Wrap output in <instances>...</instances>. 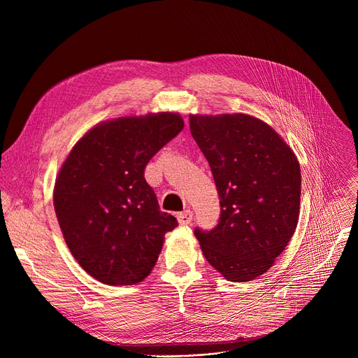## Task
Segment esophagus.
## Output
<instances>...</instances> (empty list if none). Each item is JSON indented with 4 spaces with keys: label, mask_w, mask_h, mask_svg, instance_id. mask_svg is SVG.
I'll return each instance as SVG.
<instances>
[{
    "label": "esophagus",
    "mask_w": 358,
    "mask_h": 358,
    "mask_svg": "<svg viewBox=\"0 0 358 358\" xmlns=\"http://www.w3.org/2000/svg\"><path fill=\"white\" fill-rule=\"evenodd\" d=\"M177 219H178V223L182 224V227H185V224H190L193 220V212H190V210L180 212V213H177Z\"/></svg>",
    "instance_id": "34e87169"
}]
</instances>
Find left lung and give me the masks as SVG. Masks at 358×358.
Listing matches in <instances>:
<instances>
[{
    "label": "left lung",
    "mask_w": 358,
    "mask_h": 358,
    "mask_svg": "<svg viewBox=\"0 0 358 358\" xmlns=\"http://www.w3.org/2000/svg\"><path fill=\"white\" fill-rule=\"evenodd\" d=\"M190 130L208 159L220 217L194 229L204 258L229 281L264 274L292 239L300 206V165L264 122L247 115L192 116Z\"/></svg>",
    "instance_id": "8db88e82"
}]
</instances>
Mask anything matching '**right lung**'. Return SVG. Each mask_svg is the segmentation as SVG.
Segmentation results:
<instances>
[{
    "label": "right lung",
    "instance_id": "obj_1",
    "mask_svg": "<svg viewBox=\"0 0 358 358\" xmlns=\"http://www.w3.org/2000/svg\"><path fill=\"white\" fill-rule=\"evenodd\" d=\"M184 127L176 113L104 122L73 146L53 206L69 251L94 278L130 286L154 268L164 235L178 227L161 212L145 168Z\"/></svg>",
    "mask_w": 358,
    "mask_h": 358
}]
</instances>
